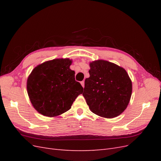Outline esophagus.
Returning <instances> with one entry per match:
<instances>
[{"instance_id": "obj_1", "label": "esophagus", "mask_w": 161, "mask_h": 161, "mask_svg": "<svg viewBox=\"0 0 161 161\" xmlns=\"http://www.w3.org/2000/svg\"><path fill=\"white\" fill-rule=\"evenodd\" d=\"M80 84L82 86V87H84L85 86V81H81L80 82Z\"/></svg>"}]
</instances>
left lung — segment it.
Wrapping results in <instances>:
<instances>
[{"label": "left lung", "instance_id": "left-lung-1", "mask_svg": "<svg viewBox=\"0 0 161 161\" xmlns=\"http://www.w3.org/2000/svg\"><path fill=\"white\" fill-rule=\"evenodd\" d=\"M90 76L85 80L82 95L90 110L105 118L123 113L129 103L132 84L122 67L106 60L90 63Z\"/></svg>", "mask_w": 161, "mask_h": 161}]
</instances>
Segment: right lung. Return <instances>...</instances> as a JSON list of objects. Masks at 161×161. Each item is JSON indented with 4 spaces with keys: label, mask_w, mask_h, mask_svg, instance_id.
Wrapping results in <instances>:
<instances>
[{
    "label": "right lung",
    "mask_w": 161,
    "mask_h": 161,
    "mask_svg": "<svg viewBox=\"0 0 161 161\" xmlns=\"http://www.w3.org/2000/svg\"><path fill=\"white\" fill-rule=\"evenodd\" d=\"M72 60L60 58L39 64L29 76L27 90L33 108L47 117L69 111L83 88L70 69Z\"/></svg>",
    "instance_id": "add662e5"
}]
</instances>
